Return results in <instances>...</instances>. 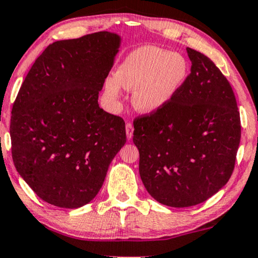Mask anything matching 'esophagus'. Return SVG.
I'll use <instances>...</instances> for the list:
<instances>
[{
    "instance_id": "esophagus-1",
    "label": "esophagus",
    "mask_w": 258,
    "mask_h": 258,
    "mask_svg": "<svg viewBox=\"0 0 258 258\" xmlns=\"http://www.w3.org/2000/svg\"><path fill=\"white\" fill-rule=\"evenodd\" d=\"M133 131V125L131 124V122H127V124H126V137H127V139H132Z\"/></svg>"
}]
</instances>
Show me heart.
Masks as SVG:
<instances>
[{"label":"heart","mask_w":258,"mask_h":258,"mask_svg":"<svg viewBox=\"0 0 258 258\" xmlns=\"http://www.w3.org/2000/svg\"><path fill=\"white\" fill-rule=\"evenodd\" d=\"M189 64L186 58L153 45L138 48L125 58L114 78L105 83V92L118 99L120 86L133 91L132 104L138 112L153 114L172 101L186 83Z\"/></svg>","instance_id":"obj_1"}]
</instances>
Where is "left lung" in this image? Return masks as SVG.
I'll return each mask as SVG.
<instances>
[{
	"mask_svg": "<svg viewBox=\"0 0 258 258\" xmlns=\"http://www.w3.org/2000/svg\"><path fill=\"white\" fill-rule=\"evenodd\" d=\"M190 74L157 113L134 120L139 173L154 200L184 208L205 202L230 179L241 140L236 98L203 53L187 48Z\"/></svg>",
	"mask_w": 258,
	"mask_h": 258,
	"instance_id": "obj_1",
	"label": "left lung"
}]
</instances>
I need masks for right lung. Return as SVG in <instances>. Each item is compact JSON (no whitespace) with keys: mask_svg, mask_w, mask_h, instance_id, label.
Returning a JSON list of instances; mask_svg holds the SVG:
<instances>
[{"mask_svg":"<svg viewBox=\"0 0 258 258\" xmlns=\"http://www.w3.org/2000/svg\"><path fill=\"white\" fill-rule=\"evenodd\" d=\"M120 43L108 31L52 43L17 94L10 120L14 165L50 205L74 209L92 201L126 143L124 120L98 104Z\"/></svg>","mask_w":258,"mask_h":258,"instance_id":"1","label":"right lung"}]
</instances>
